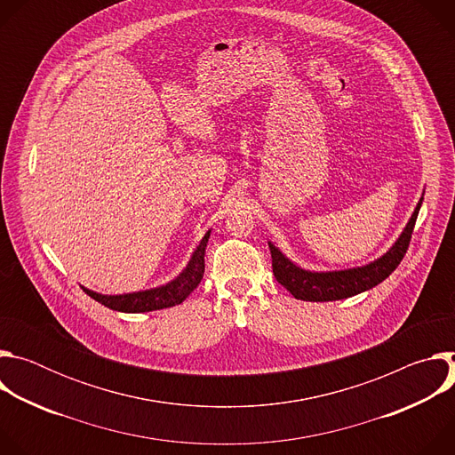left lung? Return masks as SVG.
<instances>
[{"label": "left lung", "mask_w": 455, "mask_h": 455, "mask_svg": "<svg viewBox=\"0 0 455 455\" xmlns=\"http://www.w3.org/2000/svg\"><path fill=\"white\" fill-rule=\"evenodd\" d=\"M419 207H421V200L409 225L405 227L403 234L400 235V239L391 250H388L383 257H379L378 261L355 270L328 272V274L304 272L297 268L293 263H290L272 243H268L270 253H272L274 275L279 284H283L295 299H300V300H313V302L340 300V299H347L356 293H362L365 290H371L381 281H385L402 263V259L405 257L411 244Z\"/></svg>", "instance_id": "8db88e82"}]
</instances>
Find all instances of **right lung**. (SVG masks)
<instances>
[{
	"label": "right lung",
	"instance_id": "obj_1",
	"mask_svg": "<svg viewBox=\"0 0 455 455\" xmlns=\"http://www.w3.org/2000/svg\"><path fill=\"white\" fill-rule=\"evenodd\" d=\"M211 232L205 234L202 239L200 246L196 251L192 253L188 267L181 272L180 277H176L172 283L155 288V290H146V291H137V293H125V295H100L95 291H90L83 288L92 299L97 302L104 304L109 309L115 311H124V313H142V311H155V309H164L171 307L176 304H181L190 291L196 288L205 272V248L209 243Z\"/></svg>",
	"mask_w": 455,
	"mask_h": 455
}]
</instances>
